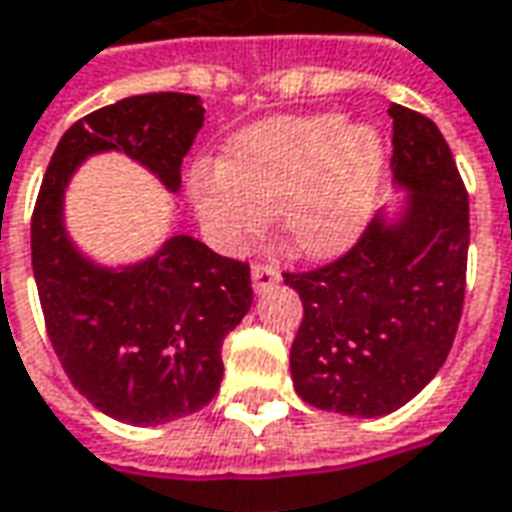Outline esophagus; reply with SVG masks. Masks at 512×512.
Here are the masks:
<instances>
[{"label": "esophagus", "mask_w": 512, "mask_h": 512, "mask_svg": "<svg viewBox=\"0 0 512 512\" xmlns=\"http://www.w3.org/2000/svg\"><path fill=\"white\" fill-rule=\"evenodd\" d=\"M250 279H253V290H256V293H264V290H267V287H273L281 276H279V270H276V267H270V264H253Z\"/></svg>", "instance_id": "esophagus-1"}]
</instances>
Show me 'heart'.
Masks as SVG:
<instances>
[{
    "instance_id": "heart-1",
    "label": "heart",
    "mask_w": 512,
    "mask_h": 512,
    "mask_svg": "<svg viewBox=\"0 0 512 512\" xmlns=\"http://www.w3.org/2000/svg\"><path fill=\"white\" fill-rule=\"evenodd\" d=\"M386 140L369 123L318 112L242 129L222 163L191 171L194 211L222 248H245L281 214L287 248L335 259L375 219L386 180Z\"/></svg>"
}]
</instances>
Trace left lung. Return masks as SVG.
<instances>
[{"label":"left lung","mask_w":512,"mask_h":512,"mask_svg":"<svg viewBox=\"0 0 512 512\" xmlns=\"http://www.w3.org/2000/svg\"><path fill=\"white\" fill-rule=\"evenodd\" d=\"M397 211L310 273H284L304 304L290 349L298 397L321 411L383 417L440 372L465 301L468 191L437 123L392 104Z\"/></svg>","instance_id":"1"}]
</instances>
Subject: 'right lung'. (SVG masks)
Instances as JSON below:
<instances>
[{"label":"right lung","instance_id":"right-lung-1","mask_svg":"<svg viewBox=\"0 0 512 512\" xmlns=\"http://www.w3.org/2000/svg\"><path fill=\"white\" fill-rule=\"evenodd\" d=\"M197 95L152 92L95 109L58 140L33 208L30 250L50 344L72 386L129 425H163L208 406L222 341L250 310V267L177 233L123 267L92 262L67 233L64 194L92 154L123 152L180 191V166L202 129Z\"/></svg>","mask_w":512,"mask_h":512}]
</instances>
